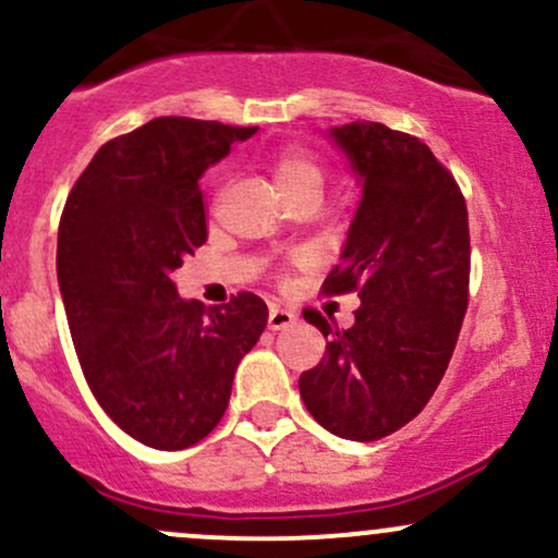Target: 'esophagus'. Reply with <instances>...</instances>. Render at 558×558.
I'll return each mask as SVG.
<instances>
[{
	"instance_id": "obj_1",
	"label": "esophagus",
	"mask_w": 558,
	"mask_h": 558,
	"mask_svg": "<svg viewBox=\"0 0 558 558\" xmlns=\"http://www.w3.org/2000/svg\"><path fill=\"white\" fill-rule=\"evenodd\" d=\"M296 323V312L289 307H280V304H272L269 307V317H267V326L269 330H283Z\"/></svg>"
}]
</instances>
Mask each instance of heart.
I'll list each match as a JSON object with an SVG mask.
<instances>
[{"label":"heart","mask_w":558,"mask_h":558,"mask_svg":"<svg viewBox=\"0 0 558 558\" xmlns=\"http://www.w3.org/2000/svg\"><path fill=\"white\" fill-rule=\"evenodd\" d=\"M275 185L283 195L293 193L299 187H317L323 185V167L302 148H280L272 161Z\"/></svg>","instance_id":"obj_1"}]
</instances>
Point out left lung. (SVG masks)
<instances>
[{
	"label": "left lung",
	"mask_w": 558,
	"mask_h": 558,
	"mask_svg": "<svg viewBox=\"0 0 558 558\" xmlns=\"http://www.w3.org/2000/svg\"><path fill=\"white\" fill-rule=\"evenodd\" d=\"M330 137L363 180V201L323 293L357 291L360 307L352 328L304 310L328 344L299 376V395L330 434L373 442L413 421L448 371L469 307V211L418 137L376 121Z\"/></svg>",
	"instance_id": "8db88e82"
}]
</instances>
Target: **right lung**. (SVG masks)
Wrapping results in <instances>:
<instances>
[{"label": "right lung", "mask_w": 558, "mask_h": 558, "mask_svg": "<svg viewBox=\"0 0 558 558\" xmlns=\"http://www.w3.org/2000/svg\"><path fill=\"white\" fill-rule=\"evenodd\" d=\"M256 126L161 116L108 140L58 228V283L78 365L116 426L185 450L222 421L232 376L267 326L241 291L222 307L177 296L174 269L206 243L198 180Z\"/></svg>", "instance_id": "1"}]
</instances>
